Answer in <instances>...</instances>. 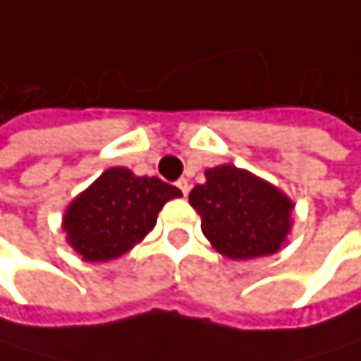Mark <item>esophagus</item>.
<instances>
[{"label":"esophagus","instance_id":"1","mask_svg":"<svg viewBox=\"0 0 361 361\" xmlns=\"http://www.w3.org/2000/svg\"><path fill=\"white\" fill-rule=\"evenodd\" d=\"M177 188L182 190V195H184V197H188V192H190V184H188V179H184V177L179 179V182H177Z\"/></svg>","mask_w":361,"mask_h":361}]
</instances>
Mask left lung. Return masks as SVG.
<instances>
[{
  "instance_id": "1",
  "label": "left lung",
  "mask_w": 361,
  "mask_h": 361,
  "mask_svg": "<svg viewBox=\"0 0 361 361\" xmlns=\"http://www.w3.org/2000/svg\"><path fill=\"white\" fill-rule=\"evenodd\" d=\"M203 235L224 257L246 261L280 250L291 231V199L265 179L233 164L205 171L190 192Z\"/></svg>"
}]
</instances>
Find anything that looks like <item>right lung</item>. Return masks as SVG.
<instances>
[{
	"label": "right lung",
	"mask_w": 361,
	"mask_h": 361,
	"mask_svg": "<svg viewBox=\"0 0 361 361\" xmlns=\"http://www.w3.org/2000/svg\"><path fill=\"white\" fill-rule=\"evenodd\" d=\"M179 188L130 169H106L76 197L63 216L66 240L85 261L102 263L126 255L156 226L158 212Z\"/></svg>",
	"instance_id": "right-lung-1"
}]
</instances>
